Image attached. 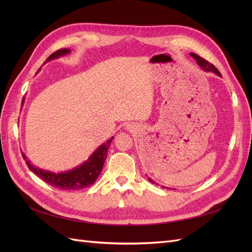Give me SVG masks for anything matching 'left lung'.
I'll return each mask as SVG.
<instances>
[{
    "mask_svg": "<svg viewBox=\"0 0 252 252\" xmlns=\"http://www.w3.org/2000/svg\"><path fill=\"white\" fill-rule=\"evenodd\" d=\"M190 56H191V57L196 61L197 65H199L203 70H205V71H211V72L216 73V74H218V75H220V71L217 69V68L215 67V65L210 64L209 62H207V61L204 60V59L201 58L200 56L195 55V53H190ZM149 181H150L151 183H155L154 181L150 180V179H149Z\"/></svg>",
    "mask_w": 252,
    "mask_h": 252,
    "instance_id": "8db88e82",
    "label": "left lung"
}]
</instances>
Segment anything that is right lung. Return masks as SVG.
Instances as JSON below:
<instances>
[{"instance_id":"add662e5","label":"right lung","mask_w":252,"mask_h":252,"mask_svg":"<svg viewBox=\"0 0 252 252\" xmlns=\"http://www.w3.org/2000/svg\"><path fill=\"white\" fill-rule=\"evenodd\" d=\"M69 52L70 50L67 48L59 49L47 58L46 62H49V61L53 59L65 56ZM23 102H24V98H23ZM112 140L113 136H111L107 142L102 144L101 146H98L97 149L89 157L86 162H84L82 165L78 166L77 168H73L72 170L65 172L55 173L51 171L40 169L39 167L33 166L23 152L22 157L25 159L28 168L33 173H35L37 177L42 179L44 182H46L50 186L56 187L61 190H78L89 187L96 181L97 177L100 175L103 169L105 159L107 158V151L109 149Z\"/></svg>"}]
</instances>
